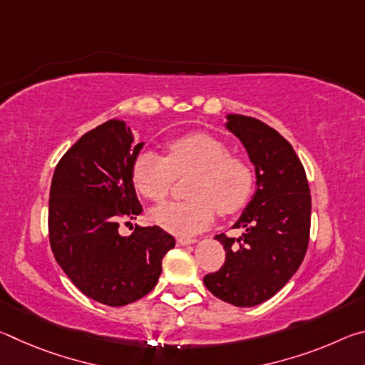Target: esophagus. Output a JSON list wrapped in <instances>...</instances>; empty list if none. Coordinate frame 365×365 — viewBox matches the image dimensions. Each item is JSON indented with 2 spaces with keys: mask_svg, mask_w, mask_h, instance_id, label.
Here are the masks:
<instances>
[{
  "mask_svg": "<svg viewBox=\"0 0 365 365\" xmlns=\"http://www.w3.org/2000/svg\"><path fill=\"white\" fill-rule=\"evenodd\" d=\"M196 242H197L196 238H187V237L177 238V245H178V246H188V245H193V243H196Z\"/></svg>",
  "mask_w": 365,
  "mask_h": 365,
  "instance_id": "1",
  "label": "esophagus"
}]
</instances>
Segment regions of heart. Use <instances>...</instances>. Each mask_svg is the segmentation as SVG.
I'll return each mask as SVG.
<instances>
[{
  "instance_id": "obj_1",
  "label": "heart",
  "mask_w": 365,
  "mask_h": 365,
  "mask_svg": "<svg viewBox=\"0 0 365 365\" xmlns=\"http://www.w3.org/2000/svg\"><path fill=\"white\" fill-rule=\"evenodd\" d=\"M195 172L188 201L168 202L154 209L151 219L165 232L188 237L212 224L220 215L238 212L250 201L255 174L248 160L232 154L225 141L193 132L165 143V158L141 151L133 160L132 182L141 196L160 202L169 196L175 175Z\"/></svg>"
}]
</instances>
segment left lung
I'll list each match as a JSON object with an SVG mask.
<instances>
[{"mask_svg": "<svg viewBox=\"0 0 365 365\" xmlns=\"http://www.w3.org/2000/svg\"><path fill=\"white\" fill-rule=\"evenodd\" d=\"M227 128L245 145L256 169V193L233 227L240 238L220 233L225 262L205 277L214 296L238 307L272 298L287 285L306 256L311 230V191L293 146L255 117L228 114Z\"/></svg>", "mask_w": 365, "mask_h": 365, "instance_id": "left-lung-1", "label": "left lung"}]
</instances>
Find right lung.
<instances>
[{
  "label": "right lung",
  "instance_id": "right-lung-1",
  "mask_svg": "<svg viewBox=\"0 0 365 365\" xmlns=\"http://www.w3.org/2000/svg\"><path fill=\"white\" fill-rule=\"evenodd\" d=\"M130 127L110 119L85 133L54 169L48 232L56 262L80 292L106 306H125L156 287L163 257L175 246L163 228L135 227L122 237L119 224L143 212L132 165Z\"/></svg>",
  "mask_w": 365,
  "mask_h": 365
}]
</instances>
